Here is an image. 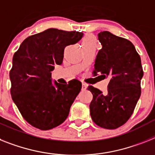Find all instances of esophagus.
I'll list each match as a JSON object with an SVG mask.
<instances>
[{
    "mask_svg": "<svg viewBox=\"0 0 155 155\" xmlns=\"http://www.w3.org/2000/svg\"><path fill=\"white\" fill-rule=\"evenodd\" d=\"M87 84H85V83H83V84H82V90H83V91L87 89Z\"/></svg>",
    "mask_w": 155,
    "mask_h": 155,
    "instance_id": "34e87169",
    "label": "esophagus"
}]
</instances>
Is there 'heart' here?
<instances>
[{
  "instance_id": "1",
  "label": "heart",
  "mask_w": 155,
  "mask_h": 155,
  "mask_svg": "<svg viewBox=\"0 0 155 155\" xmlns=\"http://www.w3.org/2000/svg\"><path fill=\"white\" fill-rule=\"evenodd\" d=\"M96 44H97V40H96L95 37L92 35H90V34L85 35L84 37L83 38V40H82L83 48L96 46Z\"/></svg>"
}]
</instances>
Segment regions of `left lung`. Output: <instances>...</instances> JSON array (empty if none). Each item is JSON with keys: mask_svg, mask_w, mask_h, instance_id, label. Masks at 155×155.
Instances as JSON below:
<instances>
[{"mask_svg": "<svg viewBox=\"0 0 155 155\" xmlns=\"http://www.w3.org/2000/svg\"><path fill=\"white\" fill-rule=\"evenodd\" d=\"M102 45L95 59L94 75L109 78L107 94L88 87L93 94L90 111L93 121L101 128L115 129L128 121L141 94L143 71L141 59L133 44L109 31L98 35Z\"/></svg>", "mask_w": 155, "mask_h": 155, "instance_id": "obj_1", "label": "left lung"}]
</instances>
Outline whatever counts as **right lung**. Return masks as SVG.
Here are the masks:
<instances>
[{
	"label": "right lung",
	"mask_w": 155,
	"mask_h": 155,
	"mask_svg": "<svg viewBox=\"0 0 155 155\" xmlns=\"http://www.w3.org/2000/svg\"><path fill=\"white\" fill-rule=\"evenodd\" d=\"M84 34L49 28L27 37L14 53L9 76L11 95L21 115L31 125L49 130L61 124L82 87L76 79L68 84H52L54 65L61 64L67 45Z\"/></svg>",
	"instance_id": "right-lung-1"
}]
</instances>
